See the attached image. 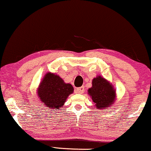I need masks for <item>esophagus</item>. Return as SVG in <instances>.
<instances>
[{"label": "esophagus", "instance_id": "1", "mask_svg": "<svg viewBox=\"0 0 151 151\" xmlns=\"http://www.w3.org/2000/svg\"><path fill=\"white\" fill-rule=\"evenodd\" d=\"M76 92L78 93L81 94V93H82L84 91V86H81V87L77 88L76 89Z\"/></svg>", "mask_w": 151, "mask_h": 151}]
</instances>
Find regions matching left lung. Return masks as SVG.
<instances>
[{
	"instance_id": "obj_1",
	"label": "left lung",
	"mask_w": 151,
	"mask_h": 151,
	"mask_svg": "<svg viewBox=\"0 0 151 151\" xmlns=\"http://www.w3.org/2000/svg\"><path fill=\"white\" fill-rule=\"evenodd\" d=\"M92 101L95 103L96 109L106 111L115 102L116 91L109 80L97 76L92 80V86L88 89Z\"/></svg>"
}]
</instances>
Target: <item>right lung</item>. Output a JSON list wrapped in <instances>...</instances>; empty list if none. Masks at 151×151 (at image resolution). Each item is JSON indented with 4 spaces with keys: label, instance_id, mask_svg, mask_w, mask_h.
Wrapping results in <instances>:
<instances>
[{
    "label": "right lung",
    "instance_id": "add662e5",
    "mask_svg": "<svg viewBox=\"0 0 151 151\" xmlns=\"http://www.w3.org/2000/svg\"><path fill=\"white\" fill-rule=\"evenodd\" d=\"M73 92L71 84L65 83L58 75L51 72L45 74L37 88L39 100L45 107L52 110L62 108Z\"/></svg>",
    "mask_w": 151,
    "mask_h": 151
}]
</instances>
